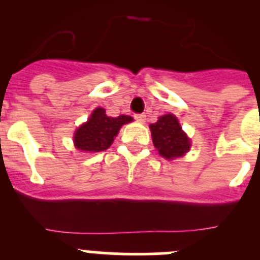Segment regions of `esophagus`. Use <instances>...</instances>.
I'll return each instance as SVG.
<instances>
[{"instance_id":"obj_1","label":"esophagus","mask_w":260,"mask_h":260,"mask_svg":"<svg viewBox=\"0 0 260 260\" xmlns=\"http://www.w3.org/2000/svg\"><path fill=\"white\" fill-rule=\"evenodd\" d=\"M134 118L137 119L138 122H144V121H146V114H143V113L134 114Z\"/></svg>"}]
</instances>
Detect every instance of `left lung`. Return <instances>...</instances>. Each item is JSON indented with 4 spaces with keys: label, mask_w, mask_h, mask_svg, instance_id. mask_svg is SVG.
Returning a JSON list of instances; mask_svg holds the SVG:
<instances>
[{
    "label": "left lung",
    "mask_w": 260,
    "mask_h": 260,
    "mask_svg": "<svg viewBox=\"0 0 260 260\" xmlns=\"http://www.w3.org/2000/svg\"><path fill=\"white\" fill-rule=\"evenodd\" d=\"M150 128L153 146L162 157H181L189 151V138L182 132L178 119L173 114L160 117L157 122L150 125Z\"/></svg>",
    "instance_id": "1"
}]
</instances>
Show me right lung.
<instances>
[{"instance_id": "right-lung-1", "label": "right lung", "mask_w": 260, "mask_h": 260, "mask_svg": "<svg viewBox=\"0 0 260 260\" xmlns=\"http://www.w3.org/2000/svg\"><path fill=\"white\" fill-rule=\"evenodd\" d=\"M130 116L108 117L105 109L96 108L86 123L75 132L74 143L80 151L102 152L109 148L123 123L132 122Z\"/></svg>"}]
</instances>
